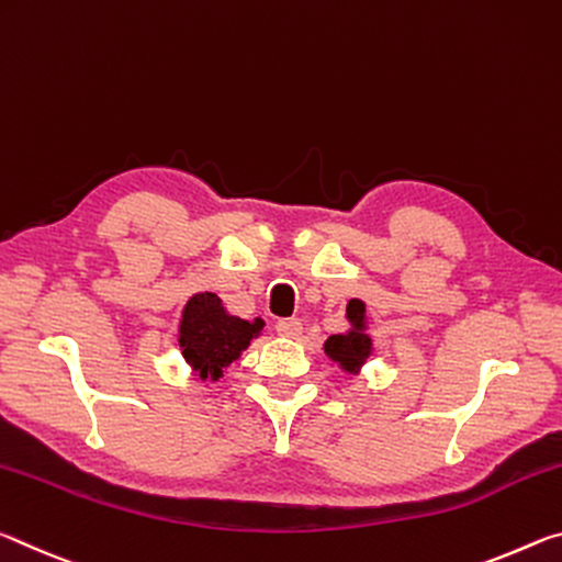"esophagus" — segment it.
Here are the masks:
<instances>
[{"label": "esophagus", "instance_id": "1", "mask_svg": "<svg viewBox=\"0 0 562 562\" xmlns=\"http://www.w3.org/2000/svg\"><path fill=\"white\" fill-rule=\"evenodd\" d=\"M276 330H279V336L296 341V338H301V334H303V324L299 318H283L276 324Z\"/></svg>", "mask_w": 562, "mask_h": 562}]
</instances>
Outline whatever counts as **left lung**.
Segmentation results:
<instances>
[{
    "label": "left lung",
    "instance_id": "8db88e82",
    "mask_svg": "<svg viewBox=\"0 0 562 562\" xmlns=\"http://www.w3.org/2000/svg\"><path fill=\"white\" fill-rule=\"evenodd\" d=\"M348 328L344 334H334L326 338L324 353L334 361L344 373L361 375L368 358L373 356V336L368 324L366 303L361 299H351L346 303Z\"/></svg>",
    "mask_w": 562,
    "mask_h": 562
}]
</instances>
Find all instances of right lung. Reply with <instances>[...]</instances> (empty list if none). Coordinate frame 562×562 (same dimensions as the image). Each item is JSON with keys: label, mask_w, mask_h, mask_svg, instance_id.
Wrapping results in <instances>:
<instances>
[{"label": "right lung", "mask_w": 562, "mask_h": 562, "mask_svg": "<svg viewBox=\"0 0 562 562\" xmlns=\"http://www.w3.org/2000/svg\"><path fill=\"white\" fill-rule=\"evenodd\" d=\"M263 318L246 321L228 314L214 291H199L183 303L179 318V351L191 375L216 383L224 371L261 336Z\"/></svg>", "instance_id": "add662e5"}]
</instances>
